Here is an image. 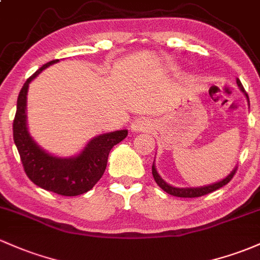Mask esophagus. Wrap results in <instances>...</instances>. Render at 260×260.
Returning a JSON list of instances; mask_svg holds the SVG:
<instances>
[{
    "label": "esophagus",
    "mask_w": 260,
    "mask_h": 260,
    "mask_svg": "<svg viewBox=\"0 0 260 260\" xmlns=\"http://www.w3.org/2000/svg\"><path fill=\"white\" fill-rule=\"evenodd\" d=\"M152 127L151 121L146 118H140L136 121H134L131 124V130L133 131H139V133H144V131H149Z\"/></svg>",
    "instance_id": "obj_1"
}]
</instances>
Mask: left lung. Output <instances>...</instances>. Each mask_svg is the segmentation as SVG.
I'll return each instance as SVG.
<instances>
[{
	"mask_svg": "<svg viewBox=\"0 0 260 260\" xmlns=\"http://www.w3.org/2000/svg\"><path fill=\"white\" fill-rule=\"evenodd\" d=\"M237 84H238L239 89H241L243 93L245 94V96H247V99H248V103H249V98H248V94L245 93V90H244V88H243L241 80L237 79ZM236 171H237V167L233 170V171L231 172V175H228L227 177L224 178V180L219 181V182L213 183V185H208V186H203V187H193V188H178V187L170 186L169 183L165 182L162 178H161V176L157 174V171H156L155 165L152 164V176H153V178H155L156 183H157V185L160 186L165 192H167L169 194H172V196H176V197H183V198L201 197V196H205V194H208V193H211V192L216 191V189L220 188V187L227 185V183L230 182L232 178H233V176H234V174H236Z\"/></svg>",
	"mask_w": 260,
	"mask_h": 260,
	"instance_id": "8db88e82",
	"label": "left lung"
}]
</instances>
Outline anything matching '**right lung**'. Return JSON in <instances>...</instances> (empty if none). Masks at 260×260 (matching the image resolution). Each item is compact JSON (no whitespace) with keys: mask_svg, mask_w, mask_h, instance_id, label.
Wrapping results in <instances>:
<instances>
[{"mask_svg":"<svg viewBox=\"0 0 260 260\" xmlns=\"http://www.w3.org/2000/svg\"><path fill=\"white\" fill-rule=\"evenodd\" d=\"M59 62L51 60L41 67L26 80L17 99V111L13 120V140L26 175L35 185L60 196H78L95 186L107 169L110 150L127 136V130L103 134L88 142L78 156L57 157L42 150L30 138L26 122V103L29 83L43 69Z\"/></svg>","mask_w":260,"mask_h":260,"instance_id":"add662e5","label":"right lung"}]
</instances>
